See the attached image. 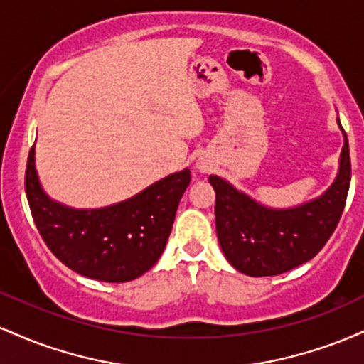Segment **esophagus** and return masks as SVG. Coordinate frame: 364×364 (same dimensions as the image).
<instances>
[{"label": "esophagus", "mask_w": 364, "mask_h": 364, "mask_svg": "<svg viewBox=\"0 0 364 364\" xmlns=\"http://www.w3.org/2000/svg\"><path fill=\"white\" fill-rule=\"evenodd\" d=\"M196 168H198V171H202V173H207L208 171V166L205 164V162H198V164H196Z\"/></svg>", "instance_id": "obj_1"}]
</instances>
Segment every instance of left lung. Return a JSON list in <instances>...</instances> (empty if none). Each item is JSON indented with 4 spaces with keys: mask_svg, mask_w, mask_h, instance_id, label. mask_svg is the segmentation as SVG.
I'll return each mask as SVG.
<instances>
[{
    "mask_svg": "<svg viewBox=\"0 0 364 364\" xmlns=\"http://www.w3.org/2000/svg\"><path fill=\"white\" fill-rule=\"evenodd\" d=\"M344 147L333 183L320 196L289 208H272L224 178H208L215 190V229L228 262L252 277L279 275L311 260L336 231L350 183L348 135L337 118Z\"/></svg>",
    "mask_w": 364,
    "mask_h": 364,
    "instance_id": "left-lung-1",
    "label": "left lung"
}]
</instances>
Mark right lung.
<instances>
[{
	"label": "right lung",
	"instance_id": "obj_1",
	"mask_svg": "<svg viewBox=\"0 0 364 364\" xmlns=\"http://www.w3.org/2000/svg\"><path fill=\"white\" fill-rule=\"evenodd\" d=\"M190 179L186 168L114 205L73 208L43 190L34 145L27 159L25 191L37 229L58 260L83 277L128 282L152 269L164 252Z\"/></svg>",
	"mask_w": 364,
	"mask_h": 364
}]
</instances>
